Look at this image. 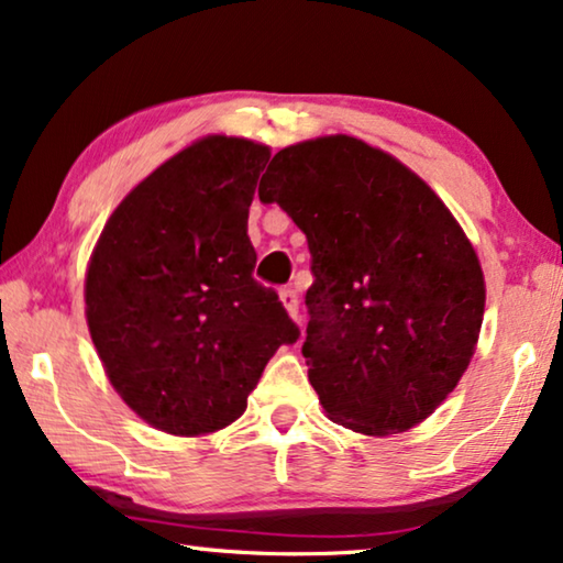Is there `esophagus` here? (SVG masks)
I'll list each match as a JSON object with an SVG mask.
<instances>
[{"mask_svg": "<svg viewBox=\"0 0 563 563\" xmlns=\"http://www.w3.org/2000/svg\"><path fill=\"white\" fill-rule=\"evenodd\" d=\"M279 299H282V305L287 307V312L291 314V318H299V297H297V291L291 289V287H284L282 291H279Z\"/></svg>", "mask_w": 563, "mask_h": 563, "instance_id": "1", "label": "esophagus"}]
</instances>
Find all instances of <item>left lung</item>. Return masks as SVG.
I'll return each mask as SVG.
<instances>
[{"instance_id": "1", "label": "left lung", "mask_w": 563, "mask_h": 563, "mask_svg": "<svg viewBox=\"0 0 563 563\" xmlns=\"http://www.w3.org/2000/svg\"><path fill=\"white\" fill-rule=\"evenodd\" d=\"M258 197L307 235L302 356L328 418L366 435L426 420L464 376L484 318L479 258L449 207L351 135L279 151Z\"/></svg>"}]
</instances>
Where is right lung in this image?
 Segmentation results:
<instances>
[{
  "mask_svg": "<svg viewBox=\"0 0 563 563\" xmlns=\"http://www.w3.org/2000/svg\"><path fill=\"white\" fill-rule=\"evenodd\" d=\"M268 153L207 135L122 199L91 253L84 299L112 387L148 426L205 435L241 418L299 328L253 279L249 207Z\"/></svg>",
  "mask_w": 563,
  "mask_h": 563,
  "instance_id": "right-lung-1",
  "label": "right lung"
}]
</instances>
